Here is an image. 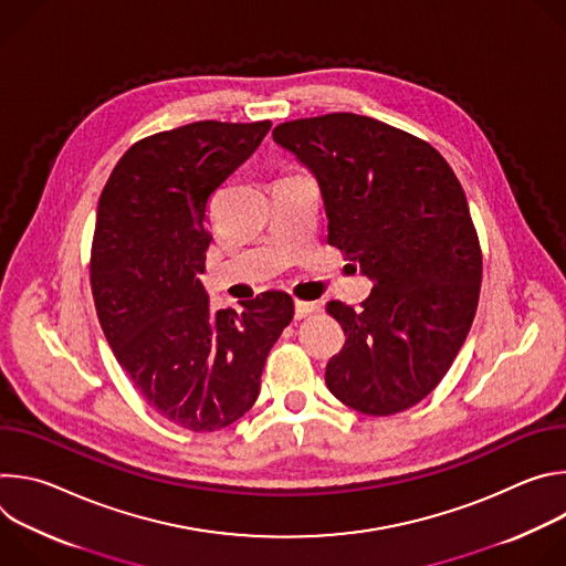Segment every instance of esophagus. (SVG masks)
I'll use <instances>...</instances> for the list:
<instances>
[{"label": "esophagus", "instance_id": "esophagus-1", "mask_svg": "<svg viewBox=\"0 0 566 566\" xmlns=\"http://www.w3.org/2000/svg\"><path fill=\"white\" fill-rule=\"evenodd\" d=\"M317 308H319V304H315V302H302V300H295V317H297V319H302V317H306V315L315 313Z\"/></svg>", "mask_w": 566, "mask_h": 566}]
</instances>
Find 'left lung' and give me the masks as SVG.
<instances>
[{
    "label": "left lung",
    "instance_id": "obj_1",
    "mask_svg": "<svg viewBox=\"0 0 566 566\" xmlns=\"http://www.w3.org/2000/svg\"><path fill=\"white\" fill-rule=\"evenodd\" d=\"M273 140L317 181L329 244L374 282L360 311L327 302L347 336L327 363L329 391L369 417L417 406L457 358L479 302L481 251L459 179L432 145L369 116L291 120Z\"/></svg>",
    "mask_w": 566,
    "mask_h": 566
}]
</instances>
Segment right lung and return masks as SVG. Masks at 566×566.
<instances>
[{"mask_svg": "<svg viewBox=\"0 0 566 566\" xmlns=\"http://www.w3.org/2000/svg\"><path fill=\"white\" fill-rule=\"evenodd\" d=\"M269 129L271 120H197L143 138L98 201L92 291L105 338L149 406L192 432L253 408L266 356L293 319L284 291L212 311L199 280L208 201Z\"/></svg>", "mask_w": 566, "mask_h": 566, "instance_id": "1", "label": "right lung"}]
</instances>
